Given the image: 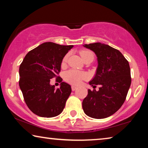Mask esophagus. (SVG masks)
I'll list each match as a JSON object with an SVG mask.
<instances>
[{
	"label": "esophagus",
	"instance_id": "esophagus-1",
	"mask_svg": "<svg viewBox=\"0 0 148 148\" xmlns=\"http://www.w3.org/2000/svg\"><path fill=\"white\" fill-rule=\"evenodd\" d=\"M72 91H75V90H76V89H77V87H76V86H72Z\"/></svg>",
	"mask_w": 148,
	"mask_h": 148
}]
</instances>
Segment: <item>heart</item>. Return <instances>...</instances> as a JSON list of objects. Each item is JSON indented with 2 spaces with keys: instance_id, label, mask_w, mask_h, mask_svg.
<instances>
[{
  "instance_id": "b5f03b06",
  "label": "heart",
  "mask_w": 148,
  "mask_h": 148,
  "mask_svg": "<svg viewBox=\"0 0 148 148\" xmlns=\"http://www.w3.org/2000/svg\"><path fill=\"white\" fill-rule=\"evenodd\" d=\"M80 55H81L84 61L86 60L87 58H88V57H92V59L94 58L93 53L91 51H89V50H82V51H80ZM68 57L69 54L66 55V56L64 57L62 62V64L64 65L66 64L67 59H68ZM87 77H88V74H87L86 72L79 71L74 69L69 70V71L65 72L64 75V78L65 79V81L74 85H79L81 83L82 80L87 78Z\"/></svg>"
}]
</instances>
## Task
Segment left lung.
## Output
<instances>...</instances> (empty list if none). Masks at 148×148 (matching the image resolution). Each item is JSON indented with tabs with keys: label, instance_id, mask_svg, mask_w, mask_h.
I'll use <instances>...</instances> for the list:
<instances>
[{
	"label": "left lung",
	"instance_id": "left-lung-1",
	"mask_svg": "<svg viewBox=\"0 0 148 148\" xmlns=\"http://www.w3.org/2000/svg\"><path fill=\"white\" fill-rule=\"evenodd\" d=\"M84 46L95 52L98 61L96 74L89 84L101 87L98 91L88 90L82 108L92 118H106L116 113L126 99L131 84L129 62L119 50L108 45L96 42Z\"/></svg>",
	"mask_w": 148,
	"mask_h": 148
}]
</instances>
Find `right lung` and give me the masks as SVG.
<instances>
[{
  "label": "right lung",
  "mask_w": 148,
  "mask_h": 148,
  "mask_svg": "<svg viewBox=\"0 0 148 148\" xmlns=\"http://www.w3.org/2000/svg\"><path fill=\"white\" fill-rule=\"evenodd\" d=\"M73 46L45 42L27 53L19 66V85L29 108L37 116L53 117L63 110L71 93L69 84L61 82L56 89L50 79L59 77L62 59Z\"/></svg>",
  "instance_id": "obj_1"
}]
</instances>
